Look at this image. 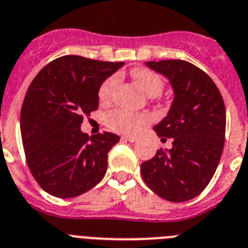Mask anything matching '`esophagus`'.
I'll return each instance as SVG.
<instances>
[{"label":"esophagus","instance_id":"1","mask_svg":"<svg viewBox=\"0 0 248 248\" xmlns=\"http://www.w3.org/2000/svg\"><path fill=\"white\" fill-rule=\"evenodd\" d=\"M122 139H124V140H126V141H128V142H135V141H137L136 136H128V135L124 136Z\"/></svg>","mask_w":248,"mask_h":248}]
</instances>
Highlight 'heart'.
Masks as SVG:
<instances>
[{
  "mask_svg": "<svg viewBox=\"0 0 248 248\" xmlns=\"http://www.w3.org/2000/svg\"><path fill=\"white\" fill-rule=\"evenodd\" d=\"M132 77L149 97H157L163 92V79L153 70L136 68L132 70ZM118 80H120V77L114 74L102 83L98 91V97L101 102L106 103V102L111 101L114 89L118 84ZM106 122H107L108 127L116 132L132 134V132H136L142 124L149 122V116L143 113H135V112L126 111V109H114L107 114Z\"/></svg>",
  "mask_w": 248,
  "mask_h": 248,
  "instance_id": "obj_1",
  "label": "heart"
}]
</instances>
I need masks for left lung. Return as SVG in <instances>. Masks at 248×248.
<instances>
[{
	"label": "left lung",
	"mask_w": 248,
	"mask_h": 248,
	"mask_svg": "<svg viewBox=\"0 0 248 248\" xmlns=\"http://www.w3.org/2000/svg\"><path fill=\"white\" fill-rule=\"evenodd\" d=\"M169 79L174 99L166 117L154 126L170 150L160 149L141 164V175L154 193L169 202L195 198L213 178L226 135V108L217 85L198 66L185 60L147 62Z\"/></svg>",
	"instance_id": "1"
}]
</instances>
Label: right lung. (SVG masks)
<instances>
[{"label":"right lung","mask_w":248,"mask_h":248,"mask_svg":"<svg viewBox=\"0 0 248 248\" xmlns=\"http://www.w3.org/2000/svg\"><path fill=\"white\" fill-rule=\"evenodd\" d=\"M124 63L58 58L31 82L21 108V139L31 174L57 198H74L101 182L109 150L120 141L111 132H82L83 116L98 108L102 83Z\"/></svg>","instance_id":"obj_1"}]
</instances>
